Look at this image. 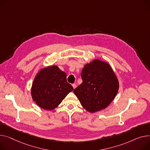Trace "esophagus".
Returning <instances> with one entry per match:
<instances>
[{
  "mask_svg": "<svg viewBox=\"0 0 150 150\" xmlns=\"http://www.w3.org/2000/svg\"><path fill=\"white\" fill-rule=\"evenodd\" d=\"M72 87H74V88H76V84H72Z\"/></svg>",
  "mask_w": 150,
  "mask_h": 150,
  "instance_id": "esophagus-1",
  "label": "esophagus"
}]
</instances>
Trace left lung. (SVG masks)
Masks as SVG:
<instances>
[{
    "instance_id": "8db88e82",
    "label": "left lung",
    "mask_w": 150,
    "mask_h": 150,
    "mask_svg": "<svg viewBox=\"0 0 150 150\" xmlns=\"http://www.w3.org/2000/svg\"><path fill=\"white\" fill-rule=\"evenodd\" d=\"M83 82L74 92L87 111L94 113L106 108L116 96L119 82L108 63L95 59L85 65Z\"/></svg>"
}]
</instances>
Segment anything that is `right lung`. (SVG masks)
<instances>
[{
    "instance_id": "obj_1",
    "label": "right lung",
    "mask_w": 150,
    "mask_h": 150,
    "mask_svg": "<svg viewBox=\"0 0 150 150\" xmlns=\"http://www.w3.org/2000/svg\"><path fill=\"white\" fill-rule=\"evenodd\" d=\"M67 75L57 66L42 69L35 76L32 86L33 100L41 108L51 110L56 108L74 88L67 82Z\"/></svg>"
}]
</instances>
